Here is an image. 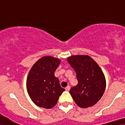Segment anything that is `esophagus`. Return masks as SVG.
<instances>
[{"label":"esophagus","instance_id":"esophagus-1","mask_svg":"<svg viewBox=\"0 0 125 125\" xmlns=\"http://www.w3.org/2000/svg\"><path fill=\"white\" fill-rule=\"evenodd\" d=\"M70 87L69 85H68L67 87L65 88V90H66V91H68L70 90Z\"/></svg>","mask_w":125,"mask_h":125}]
</instances>
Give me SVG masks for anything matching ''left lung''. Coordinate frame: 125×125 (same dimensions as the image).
<instances>
[{"label":"left lung","mask_w":125,"mask_h":125,"mask_svg":"<svg viewBox=\"0 0 125 125\" xmlns=\"http://www.w3.org/2000/svg\"><path fill=\"white\" fill-rule=\"evenodd\" d=\"M76 71L78 83L70 93L76 104L82 108L94 106L102 98L106 89V79L98 64L88 55H72L67 59Z\"/></svg>","instance_id":"left-lung-1"}]
</instances>
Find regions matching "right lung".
I'll return each mask as SVG.
<instances>
[{
  "label": "right lung",
  "mask_w": 125,
  "mask_h": 125,
  "mask_svg": "<svg viewBox=\"0 0 125 125\" xmlns=\"http://www.w3.org/2000/svg\"><path fill=\"white\" fill-rule=\"evenodd\" d=\"M61 60L45 56L34 64L27 79V89L32 102L41 108L50 109L55 106L65 89L60 85L55 71Z\"/></svg>",
  "instance_id": "obj_1"
}]
</instances>
